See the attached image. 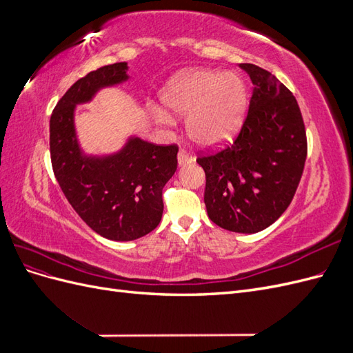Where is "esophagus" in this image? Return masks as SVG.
I'll use <instances>...</instances> for the list:
<instances>
[{"mask_svg": "<svg viewBox=\"0 0 353 353\" xmlns=\"http://www.w3.org/2000/svg\"><path fill=\"white\" fill-rule=\"evenodd\" d=\"M191 156H190V153H187L185 150H179V153H178V163H179V166H184V165H188V163H191Z\"/></svg>", "mask_w": 353, "mask_h": 353, "instance_id": "34e87169", "label": "esophagus"}]
</instances>
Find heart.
<instances>
[{
  "label": "heart",
  "instance_id": "heart-1",
  "mask_svg": "<svg viewBox=\"0 0 353 353\" xmlns=\"http://www.w3.org/2000/svg\"><path fill=\"white\" fill-rule=\"evenodd\" d=\"M169 110L187 116L188 137L205 148L219 147L236 135L248 108V91L236 73L194 69L179 73L163 90ZM165 122L166 112H159Z\"/></svg>",
  "mask_w": 353,
  "mask_h": 353
}]
</instances>
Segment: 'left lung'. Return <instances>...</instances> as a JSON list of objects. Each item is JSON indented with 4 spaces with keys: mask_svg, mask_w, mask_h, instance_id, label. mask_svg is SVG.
I'll return each instance as SVG.
<instances>
[{
    "mask_svg": "<svg viewBox=\"0 0 353 353\" xmlns=\"http://www.w3.org/2000/svg\"><path fill=\"white\" fill-rule=\"evenodd\" d=\"M253 83L249 112L232 144L197 157L206 174L205 205L218 227L253 234L268 228L290 205L307 153L294 95L272 73L241 63Z\"/></svg>",
    "mask_w": 353,
    "mask_h": 353,
    "instance_id": "8db88e82",
    "label": "left lung"
}]
</instances>
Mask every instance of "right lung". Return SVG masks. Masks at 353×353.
<instances>
[{"label": "right lung", "instance_id": "right-lung-1", "mask_svg": "<svg viewBox=\"0 0 353 353\" xmlns=\"http://www.w3.org/2000/svg\"><path fill=\"white\" fill-rule=\"evenodd\" d=\"M125 61L103 66L74 82L50 119V154L57 183L87 225L101 237L131 241L162 219L165 184L176 170L178 145H156L132 137L110 156L83 154L74 132L77 104L100 88L128 79Z\"/></svg>", "mask_w": 353, "mask_h": 353}]
</instances>
